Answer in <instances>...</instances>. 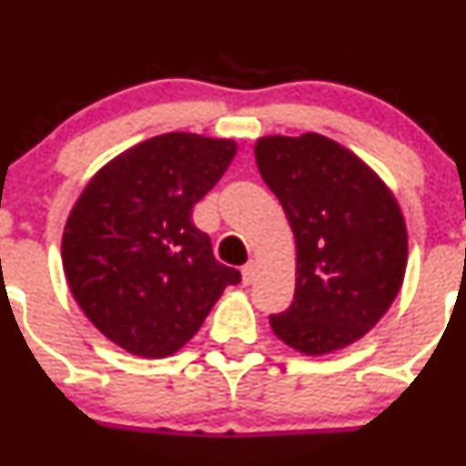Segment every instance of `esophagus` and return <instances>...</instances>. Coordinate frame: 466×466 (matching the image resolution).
I'll use <instances>...</instances> for the list:
<instances>
[{"label":"esophagus","instance_id":"34e87169","mask_svg":"<svg viewBox=\"0 0 466 466\" xmlns=\"http://www.w3.org/2000/svg\"><path fill=\"white\" fill-rule=\"evenodd\" d=\"M243 284L246 286H250V284H255V279H257V263L255 261H248L246 266H243Z\"/></svg>","mask_w":466,"mask_h":466}]
</instances>
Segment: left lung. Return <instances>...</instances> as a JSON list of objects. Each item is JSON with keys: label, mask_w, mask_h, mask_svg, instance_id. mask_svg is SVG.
I'll return each mask as SVG.
<instances>
[{"label": "left lung", "mask_w": 466, "mask_h": 466, "mask_svg": "<svg viewBox=\"0 0 466 466\" xmlns=\"http://www.w3.org/2000/svg\"><path fill=\"white\" fill-rule=\"evenodd\" d=\"M255 155L298 248L293 302L270 316L272 331L311 356L351 345L401 289L408 234L397 200L368 164L322 135L263 137Z\"/></svg>", "instance_id": "left-lung-1"}]
</instances>
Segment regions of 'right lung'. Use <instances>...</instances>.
I'll return each mask as SVG.
<instances>
[{"mask_svg": "<svg viewBox=\"0 0 466 466\" xmlns=\"http://www.w3.org/2000/svg\"><path fill=\"white\" fill-rule=\"evenodd\" d=\"M237 153L229 139L157 135L101 168L69 214L63 268L94 327L146 359L180 350L237 268L214 259L191 209Z\"/></svg>", "mask_w": 466, "mask_h": 466, "instance_id": "right-lung-1", "label": "right lung"}]
</instances>
